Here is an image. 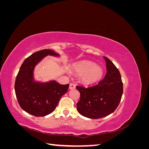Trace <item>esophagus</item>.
Returning <instances> with one entry per match:
<instances>
[{"label":"esophagus","mask_w":149,"mask_h":149,"mask_svg":"<svg viewBox=\"0 0 149 149\" xmlns=\"http://www.w3.org/2000/svg\"><path fill=\"white\" fill-rule=\"evenodd\" d=\"M75 88H76V86H75L74 84H73V83H70V87H69L70 89L71 90V89H74Z\"/></svg>","instance_id":"1"}]
</instances>
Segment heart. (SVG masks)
<instances>
[{"instance_id": "b5f03b06", "label": "heart", "mask_w": 149, "mask_h": 149, "mask_svg": "<svg viewBox=\"0 0 149 149\" xmlns=\"http://www.w3.org/2000/svg\"><path fill=\"white\" fill-rule=\"evenodd\" d=\"M74 70L79 75V79L83 84L89 85L101 80L104 72L102 68L92 62L84 61L76 65Z\"/></svg>"}]
</instances>
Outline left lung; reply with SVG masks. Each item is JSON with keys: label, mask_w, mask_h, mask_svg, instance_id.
Instances as JSON below:
<instances>
[{"label": "left lung", "mask_w": 149, "mask_h": 149, "mask_svg": "<svg viewBox=\"0 0 149 149\" xmlns=\"http://www.w3.org/2000/svg\"><path fill=\"white\" fill-rule=\"evenodd\" d=\"M104 58L107 69L104 78L92 87L76 86L80 93L77 110L81 115L90 119L102 118L112 113L123 96V84L119 71L110 60Z\"/></svg>", "instance_id": "obj_1"}]
</instances>
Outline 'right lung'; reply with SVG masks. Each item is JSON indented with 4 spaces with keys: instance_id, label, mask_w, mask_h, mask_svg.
I'll use <instances>...</instances> for the list:
<instances>
[{
    "instance_id": "add662e5",
    "label": "right lung",
    "mask_w": 149,
    "mask_h": 149,
    "mask_svg": "<svg viewBox=\"0 0 149 149\" xmlns=\"http://www.w3.org/2000/svg\"><path fill=\"white\" fill-rule=\"evenodd\" d=\"M48 55L60 56L59 54L48 49L33 53L21 65L15 82V94L20 106L36 117L52 113L69 88V84H60L55 80L47 82L35 80L33 71L36 65Z\"/></svg>"
}]
</instances>
